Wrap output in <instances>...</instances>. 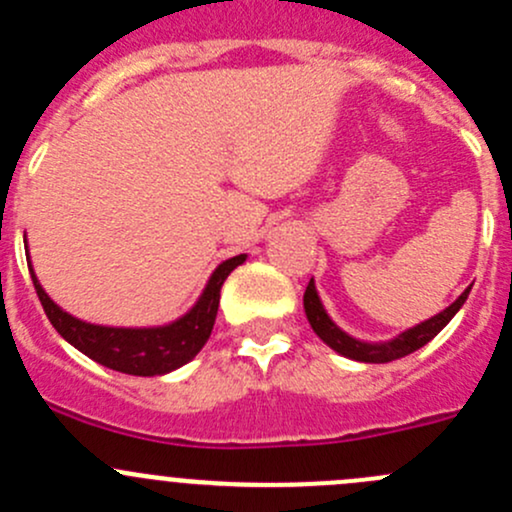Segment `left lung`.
Here are the masks:
<instances>
[{
    "mask_svg": "<svg viewBox=\"0 0 512 512\" xmlns=\"http://www.w3.org/2000/svg\"><path fill=\"white\" fill-rule=\"evenodd\" d=\"M468 292H471V287H468L466 292L451 304V307L443 309L441 314H436V317H431L428 322H421L418 327L409 329V332L399 334V337L384 344H364V342H356V339L349 337V334H344L342 329L327 317V312H324L322 302H319L317 297V289H314V282H309L307 289H304V312H307L309 324H312L314 332L319 334V339L327 342L334 352L349 356V359H356V361H366V364H386V361H394L406 354H414L416 349L423 347V344L431 342V339L436 337L448 322H451L453 314L463 307V302L468 299Z\"/></svg>",
    "mask_w": 512,
    "mask_h": 512,
    "instance_id": "8db88e82",
    "label": "left lung"
}]
</instances>
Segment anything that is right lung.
<instances>
[{
    "instance_id": "obj_1",
    "label": "right lung",
    "mask_w": 512,
    "mask_h": 512,
    "mask_svg": "<svg viewBox=\"0 0 512 512\" xmlns=\"http://www.w3.org/2000/svg\"><path fill=\"white\" fill-rule=\"evenodd\" d=\"M242 262H245V255L225 260L213 272L198 304L178 322L156 329H116L81 322V319L71 317L69 312L56 307L49 294L41 289L32 267H29V272H32L34 289L39 294L46 317L66 342L113 371L133 376H158L188 364L205 347L210 332H213L215 317H218L220 287H223L227 275Z\"/></svg>"
}]
</instances>
